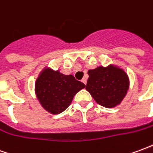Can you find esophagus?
<instances>
[{"mask_svg":"<svg viewBox=\"0 0 153 153\" xmlns=\"http://www.w3.org/2000/svg\"><path fill=\"white\" fill-rule=\"evenodd\" d=\"M81 81H82V82H83L84 84H86V83H87V79H86V78H83Z\"/></svg>","mask_w":153,"mask_h":153,"instance_id":"obj_1","label":"esophagus"}]
</instances>
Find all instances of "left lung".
<instances>
[{
	"label": "left lung",
	"instance_id": "8db88e82",
	"mask_svg": "<svg viewBox=\"0 0 153 153\" xmlns=\"http://www.w3.org/2000/svg\"><path fill=\"white\" fill-rule=\"evenodd\" d=\"M86 90L97 103L106 108L115 107L127 93L129 85L127 74L114 65L99 66L88 71Z\"/></svg>",
	"mask_w": 153,
	"mask_h": 153
}]
</instances>
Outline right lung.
<instances>
[{
	"instance_id": "1",
	"label": "right lung",
	"mask_w": 153,
	"mask_h": 153,
	"mask_svg": "<svg viewBox=\"0 0 153 153\" xmlns=\"http://www.w3.org/2000/svg\"><path fill=\"white\" fill-rule=\"evenodd\" d=\"M84 88L85 84L75 79L73 75H65L59 70L45 68L36 80L35 93L44 109L57 115L63 112L74 95Z\"/></svg>"
}]
</instances>
